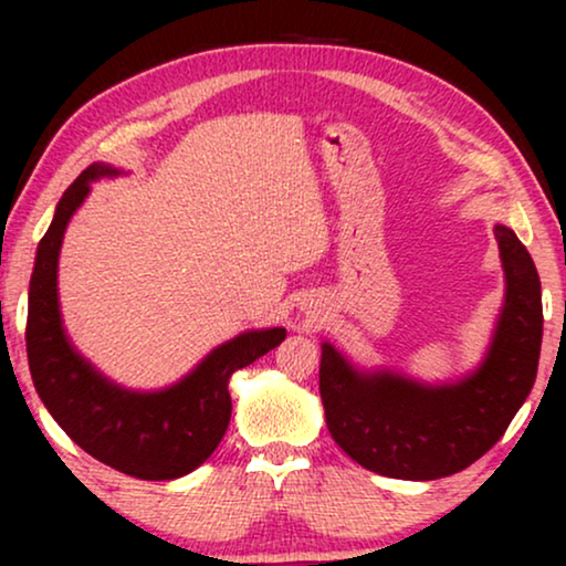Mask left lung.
<instances>
[{
    "label": "left lung",
    "instance_id": "obj_1",
    "mask_svg": "<svg viewBox=\"0 0 566 566\" xmlns=\"http://www.w3.org/2000/svg\"><path fill=\"white\" fill-rule=\"evenodd\" d=\"M505 270L492 343L476 370L422 384L399 370H363L322 343L319 394L335 443L363 469L391 479L451 476L505 436L533 389L544 335L541 281L513 229L494 223Z\"/></svg>",
    "mask_w": 566,
    "mask_h": 566
}]
</instances>
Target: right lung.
Here are the masks:
<instances>
[{
    "mask_svg": "<svg viewBox=\"0 0 566 566\" xmlns=\"http://www.w3.org/2000/svg\"><path fill=\"white\" fill-rule=\"evenodd\" d=\"M111 165H90L61 196L35 252L28 291V363L38 397L53 420L92 459L149 482L198 469L229 428V378L285 339L283 327L247 329L213 347L188 376L159 391H134L99 374L69 339L59 308V252L90 182L118 177Z\"/></svg>",
    "mask_w": 566,
    "mask_h": 566,
    "instance_id": "1",
    "label": "right lung"
}]
</instances>
